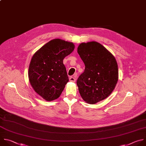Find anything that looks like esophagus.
<instances>
[{"instance_id":"1","label":"esophagus","mask_w":146,"mask_h":146,"mask_svg":"<svg viewBox=\"0 0 146 146\" xmlns=\"http://www.w3.org/2000/svg\"><path fill=\"white\" fill-rule=\"evenodd\" d=\"M69 79H70V81L72 82H75V81H76V79L74 77H70Z\"/></svg>"}]
</instances>
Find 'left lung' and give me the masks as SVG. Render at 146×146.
Returning a JSON list of instances; mask_svg holds the SVG:
<instances>
[{"instance_id": "obj_1", "label": "left lung", "mask_w": 146, "mask_h": 146, "mask_svg": "<svg viewBox=\"0 0 146 146\" xmlns=\"http://www.w3.org/2000/svg\"><path fill=\"white\" fill-rule=\"evenodd\" d=\"M78 53L85 65L76 82L79 93L86 103L95 104L114 90L119 79L117 63L114 56L96 41L80 44Z\"/></svg>"}]
</instances>
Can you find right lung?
<instances>
[{
  "instance_id": "right-lung-1",
  "label": "right lung",
  "mask_w": 146,
  "mask_h": 146,
  "mask_svg": "<svg viewBox=\"0 0 146 146\" xmlns=\"http://www.w3.org/2000/svg\"><path fill=\"white\" fill-rule=\"evenodd\" d=\"M75 45L62 39H53L33 56L29 67V80L34 90L43 99L59 98L68 82L63 59L71 53Z\"/></svg>"
}]
</instances>
